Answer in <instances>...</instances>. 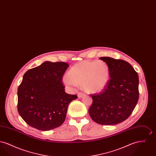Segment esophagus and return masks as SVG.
<instances>
[{"instance_id":"1","label":"esophagus","mask_w":156,"mask_h":156,"mask_svg":"<svg viewBox=\"0 0 156 156\" xmlns=\"http://www.w3.org/2000/svg\"><path fill=\"white\" fill-rule=\"evenodd\" d=\"M85 95V94H83V93H82V92H80L78 93V98H82V97H84Z\"/></svg>"}]
</instances>
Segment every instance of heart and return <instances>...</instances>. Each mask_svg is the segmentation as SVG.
<instances>
[{"label":"heart","mask_w":156,"mask_h":156,"mask_svg":"<svg viewBox=\"0 0 156 156\" xmlns=\"http://www.w3.org/2000/svg\"><path fill=\"white\" fill-rule=\"evenodd\" d=\"M62 82L64 85L74 88L82 85L89 93H97L104 90L110 80V69L103 61H83L75 64L68 72Z\"/></svg>","instance_id":"1"}]
</instances>
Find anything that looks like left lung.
Returning a JSON list of instances; mask_svg holds the SVG:
<instances>
[{
    "label": "left lung",
    "instance_id": "obj_1",
    "mask_svg": "<svg viewBox=\"0 0 156 156\" xmlns=\"http://www.w3.org/2000/svg\"><path fill=\"white\" fill-rule=\"evenodd\" d=\"M109 67L110 80L98 94L90 95L89 109L92 119L102 125H113L127 119L139 100V76L126 61L100 57Z\"/></svg>",
    "mask_w": 156,
    "mask_h": 156
}]
</instances>
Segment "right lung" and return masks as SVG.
Wrapping results in <instances>:
<instances>
[{
	"instance_id": "1",
	"label": "right lung",
	"mask_w": 156,
	"mask_h": 156,
	"mask_svg": "<svg viewBox=\"0 0 156 156\" xmlns=\"http://www.w3.org/2000/svg\"><path fill=\"white\" fill-rule=\"evenodd\" d=\"M69 65L45 61L28 70L18 88L17 110L31 127L47 131L61 126L69 103L77 98L68 94L62 80Z\"/></svg>"
}]
</instances>
